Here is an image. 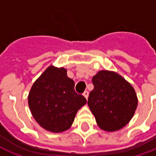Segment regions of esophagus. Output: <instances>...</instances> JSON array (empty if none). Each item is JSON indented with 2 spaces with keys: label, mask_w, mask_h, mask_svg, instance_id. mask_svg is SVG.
Returning a JSON list of instances; mask_svg holds the SVG:
<instances>
[{
  "label": "esophagus",
  "mask_w": 156,
  "mask_h": 156,
  "mask_svg": "<svg viewBox=\"0 0 156 156\" xmlns=\"http://www.w3.org/2000/svg\"><path fill=\"white\" fill-rule=\"evenodd\" d=\"M83 96H84V97H85V98H86L87 100V98H88V96H89V92L87 91H84V92H83Z\"/></svg>",
  "instance_id": "34e87169"
}]
</instances>
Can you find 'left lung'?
Masks as SVG:
<instances>
[{"mask_svg":"<svg viewBox=\"0 0 156 156\" xmlns=\"http://www.w3.org/2000/svg\"><path fill=\"white\" fill-rule=\"evenodd\" d=\"M94 89L88 97L89 108L97 125L106 132L125 127L133 117L138 99L130 83L119 73L101 70L92 78Z\"/></svg>","mask_w":156,"mask_h":156,"instance_id":"1","label":"left lung"}]
</instances>
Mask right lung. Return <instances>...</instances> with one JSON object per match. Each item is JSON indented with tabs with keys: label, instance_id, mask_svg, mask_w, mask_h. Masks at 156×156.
Wrapping results in <instances>:
<instances>
[{
	"label": "right lung",
	"instance_id": "1",
	"mask_svg": "<svg viewBox=\"0 0 156 156\" xmlns=\"http://www.w3.org/2000/svg\"><path fill=\"white\" fill-rule=\"evenodd\" d=\"M28 102L37 123L46 131L59 133L69 129L87 100L75 92L67 69L51 65L33 83Z\"/></svg>",
	"mask_w": 156,
	"mask_h": 156
}]
</instances>
